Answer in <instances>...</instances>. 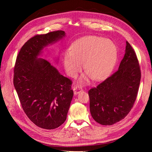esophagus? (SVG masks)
<instances>
[{
	"label": "esophagus",
	"mask_w": 152,
	"mask_h": 152,
	"mask_svg": "<svg viewBox=\"0 0 152 152\" xmlns=\"http://www.w3.org/2000/svg\"><path fill=\"white\" fill-rule=\"evenodd\" d=\"M82 91V89L81 88V87L80 86H77V87H75L74 88H73V92H74V94H79L80 92Z\"/></svg>",
	"instance_id": "obj_1"
}]
</instances>
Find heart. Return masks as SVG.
Masks as SVG:
<instances>
[{
	"mask_svg": "<svg viewBox=\"0 0 152 152\" xmlns=\"http://www.w3.org/2000/svg\"><path fill=\"white\" fill-rule=\"evenodd\" d=\"M117 49L113 41L98 36H87L73 43L64 55L63 64L68 75L75 77L84 61L86 75L80 82L90 78L99 80L107 77L115 63Z\"/></svg>",
	"mask_w": 152,
	"mask_h": 152,
	"instance_id": "1",
	"label": "heart"
}]
</instances>
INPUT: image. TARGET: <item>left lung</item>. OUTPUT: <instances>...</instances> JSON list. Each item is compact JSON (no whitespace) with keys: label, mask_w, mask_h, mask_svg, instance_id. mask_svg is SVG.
<instances>
[{"label":"left lung","mask_w":152,"mask_h":152,"mask_svg":"<svg viewBox=\"0 0 152 152\" xmlns=\"http://www.w3.org/2000/svg\"><path fill=\"white\" fill-rule=\"evenodd\" d=\"M140 80L138 59L127 41L118 70L89 91L90 112L94 120L110 126L125 118L136 101Z\"/></svg>","instance_id":"1"}]
</instances>
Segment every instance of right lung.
I'll use <instances>...</instances> for the list:
<instances>
[{
	"mask_svg": "<svg viewBox=\"0 0 152 152\" xmlns=\"http://www.w3.org/2000/svg\"><path fill=\"white\" fill-rule=\"evenodd\" d=\"M65 36V31L58 30L31 37L21 48L14 70L13 83L23 109L32 122L45 129L65 122L73 91L70 79L38 56L44 48Z\"/></svg>",
	"mask_w": 152,
	"mask_h": 152,
	"instance_id": "add662e5",
	"label": "right lung"
}]
</instances>
